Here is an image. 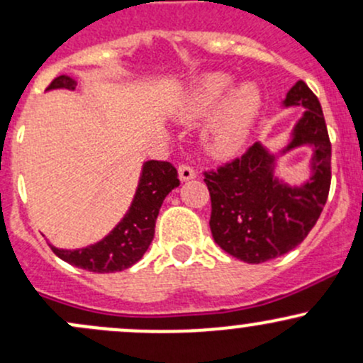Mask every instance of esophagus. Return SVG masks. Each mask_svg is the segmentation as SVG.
Wrapping results in <instances>:
<instances>
[{"label": "esophagus", "mask_w": 363, "mask_h": 363, "mask_svg": "<svg viewBox=\"0 0 363 363\" xmlns=\"http://www.w3.org/2000/svg\"><path fill=\"white\" fill-rule=\"evenodd\" d=\"M196 177V170L191 165H181L179 167V179L181 181H189V179Z\"/></svg>", "instance_id": "esophagus-1"}]
</instances>
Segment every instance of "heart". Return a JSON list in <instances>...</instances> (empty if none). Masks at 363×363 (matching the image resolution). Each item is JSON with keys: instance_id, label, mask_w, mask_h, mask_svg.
Masks as SVG:
<instances>
[{"instance_id": "b5f03b06", "label": "heart", "mask_w": 363, "mask_h": 363, "mask_svg": "<svg viewBox=\"0 0 363 363\" xmlns=\"http://www.w3.org/2000/svg\"><path fill=\"white\" fill-rule=\"evenodd\" d=\"M236 84L229 74H208L189 89L181 117L196 123L216 113L206 127V146L215 157H233L245 148L264 106L262 91L252 82Z\"/></svg>"}]
</instances>
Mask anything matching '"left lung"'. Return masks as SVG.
Returning <instances> with one entry per match:
<instances>
[{"label": "left lung", "mask_w": 363, "mask_h": 363, "mask_svg": "<svg viewBox=\"0 0 363 363\" xmlns=\"http://www.w3.org/2000/svg\"><path fill=\"white\" fill-rule=\"evenodd\" d=\"M282 105L303 106L291 141L281 151L312 148V175L289 186L274 175L276 155L255 143L242 157L205 172L212 200L210 229L224 252L246 264H262L291 252L320 217L330 188V141L315 94L298 81Z\"/></svg>", "instance_id": "8db88e82"}]
</instances>
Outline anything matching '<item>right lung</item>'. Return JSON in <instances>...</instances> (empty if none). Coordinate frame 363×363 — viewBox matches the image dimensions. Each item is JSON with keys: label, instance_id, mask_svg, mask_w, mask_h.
<instances>
[{"label": "right lung", "instance_id": "add662e5", "mask_svg": "<svg viewBox=\"0 0 363 363\" xmlns=\"http://www.w3.org/2000/svg\"><path fill=\"white\" fill-rule=\"evenodd\" d=\"M77 82L69 75L53 79L48 89L74 91ZM181 184L177 170L172 163L150 160L143 165L141 177L130 203V208L113 230L101 241L79 250H51L67 264L89 270L108 274L129 269L143 258L155 236V222L167 194Z\"/></svg>", "mask_w": 363, "mask_h": 363}]
</instances>
